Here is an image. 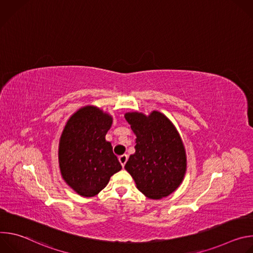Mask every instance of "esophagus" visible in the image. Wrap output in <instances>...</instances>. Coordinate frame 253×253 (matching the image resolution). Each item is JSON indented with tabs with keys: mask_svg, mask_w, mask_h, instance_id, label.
<instances>
[{
	"mask_svg": "<svg viewBox=\"0 0 253 253\" xmlns=\"http://www.w3.org/2000/svg\"><path fill=\"white\" fill-rule=\"evenodd\" d=\"M127 159H128V156H127L126 154H123V155H121V156L119 157V161H120V163H121V165H122L123 167H124V165L126 164Z\"/></svg>",
	"mask_w": 253,
	"mask_h": 253,
	"instance_id": "esophagus-1",
	"label": "esophagus"
}]
</instances>
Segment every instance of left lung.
I'll return each instance as SVG.
<instances>
[{
  "mask_svg": "<svg viewBox=\"0 0 253 253\" xmlns=\"http://www.w3.org/2000/svg\"><path fill=\"white\" fill-rule=\"evenodd\" d=\"M124 116L136 135L135 153L130 155L125 169L146 197L161 199L170 195L182 183L187 168L181 136L159 111L149 115L135 111Z\"/></svg>",
  "mask_w": 253,
  "mask_h": 253,
  "instance_id": "8db88e82",
  "label": "left lung"
}]
</instances>
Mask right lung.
<instances>
[{
	"label": "right lung",
	"instance_id": "1",
	"mask_svg": "<svg viewBox=\"0 0 253 253\" xmlns=\"http://www.w3.org/2000/svg\"><path fill=\"white\" fill-rule=\"evenodd\" d=\"M113 117L93 105L81 107L62 131L58 160L64 181L83 197H93L104 189L122 166L105 136Z\"/></svg>",
	"mask_w": 253,
	"mask_h": 253
}]
</instances>
